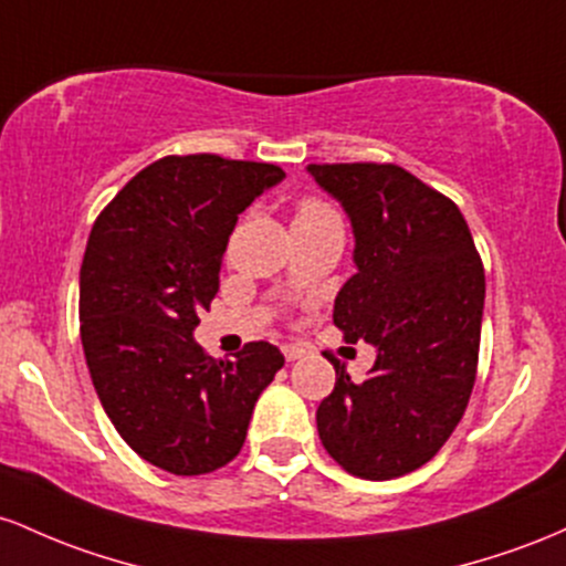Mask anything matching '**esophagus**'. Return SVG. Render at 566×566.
<instances>
[{"label":"esophagus","instance_id":"1","mask_svg":"<svg viewBox=\"0 0 566 566\" xmlns=\"http://www.w3.org/2000/svg\"><path fill=\"white\" fill-rule=\"evenodd\" d=\"M283 355H285V360H300L304 355V347L302 345H283Z\"/></svg>","mask_w":566,"mask_h":566}]
</instances>
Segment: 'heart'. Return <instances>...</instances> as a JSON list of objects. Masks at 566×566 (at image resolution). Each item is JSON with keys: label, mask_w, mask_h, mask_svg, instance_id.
Instances as JSON below:
<instances>
[{"label": "heart", "mask_w": 566, "mask_h": 566, "mask_svg": "<svg viewBox=\"0 0 566 566\" xmlns=\"http://www.w3.org/2000/svg\"><path fill=\"white\" fill-rule=\"evenodd\" d=\"M334 208L326 206L323 200L317 198H304L296 208V219H317V216H332Z\"/></svg>", "instance_id": "obj_1"}]
</instances>
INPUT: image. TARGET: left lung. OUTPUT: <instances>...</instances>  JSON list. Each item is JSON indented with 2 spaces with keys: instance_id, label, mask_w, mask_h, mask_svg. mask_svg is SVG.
I'll use <instances>...</instances> for the list:
<instances>
[{
  "instance_id": "obj_1",
  "label": "left lung",
  "mask_w": 566,
  "mask_h": 566,
  "mask_svg": "<svg viewBox=\"0 0 566 566\" xmlns=\"http://www.w3.org/2000/svg\"><path fill=\"white\" fill-rule=\"evenodd\" d=\"M350 216L358 272L334 302L345 342L377 360L355 385L345 364L317 406V436L347 473L406 475L433 460L465 415L484 315V264L460 208L392 163L307 165Z\"/></svg>"
}]
</instances>
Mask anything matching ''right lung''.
Returning a JSON list of instances; mask_svg holds the SVG:
<instances>
[{"label": "right lung", "instance_id": "add662e5", "mask_svg": "<svg viewBox=\"0 0 566 566\" xmlns=\"http://www.w3.org/2000/svg\"><path fill=\"white\" fill-rule=\"evenodd\" d=\"M277 165L219 155L151 163L95 219L80 270V336L101 406L123 441L176 475L224 468L283 353L249 342L213 360L195 342L230 234Z\"/></svg>", "mask_w": 566, "mask_h": 566}]
</instances>
